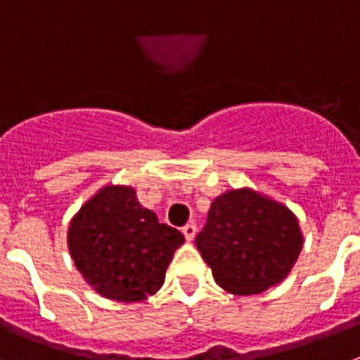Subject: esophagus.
Here are the masks:
<instances>
[{"instance_id":"esophagus-1","label":"esophagus","mask_w":360,"mask_h":360,"mask_svg":"<svg viewBox=\"0 0 360 360\" xmlns=\"http://www.w3.org/2000/svg\"><path fill=\"white\" fill-rule=\"evenodd\" d=\"M182 232H184V236H186L187 241H193V240H195V236H196V225L195 224L184 225Z\"/></svg>"}]
</instances>
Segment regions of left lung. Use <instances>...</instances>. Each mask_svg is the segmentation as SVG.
<instances>
[{"label":"left lung","instance_id":"left-lung-1","mask_svg":"<svg viewBox=\"0 0 360 360\" xmlns=\"http://www.w3.org/2000/svg\"><path fill=\"white\" fill-rule=\"evenodd\" d=\"M196 247L219 287L252 295L287 278L303 247V234L287 205L245 187L212 200Z\"/></svg>","mask_w":360,"mask_h":360}]
</instances>
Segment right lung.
<instances>
[{
  "instance_id": "right-lung-1",
  "label": "right lung",
  "mask_w": 360,
  "mask_h": 360,
  "mask_svg": "<svg viewBox=\"0 0 360 360\" xmlns=\"http://www.w3.org/2000/svg\"><path fill=\"white\" fill-rule=\"evenodd\" d=\"M184 234L142 207L133 187L106 186L73 216L68 249L84 281L103 297L136 303L164 285Z\"/></svg>"
}]
</instances>
